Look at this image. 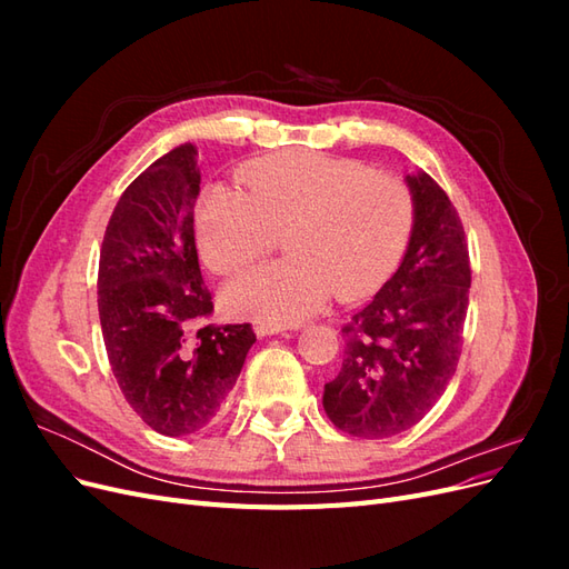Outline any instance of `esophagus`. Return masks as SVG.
Instances as JSON below:
<instances>
[{
	"instance_id": "obj_1",
	"label": "esophagus",
	"mask_w": 569,
	"mask_h": 569,
	"mask_svg": "<svg viewBox=\"0 0 569 569\" xmlns=\"http://www.w3.org/2000/svg\"><path fill=\"white\" fill-rule=\"evenodd\" d=\"M256 335L258 337H270V335H287L291 330H297V327H287V325H272V322H256Z\"/></svg>"
}]
</instances>
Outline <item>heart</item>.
Listing matches in <instances>:
<instances>
[{"instance_id":"1","label":"heart","mask_w":569,"mask_h":569,"mask_svg":"<svg viewBox=\"0 0 569 569\" xmlns=\"http://www.w3.org/2000/svg\"><path fill=\"white\" fill-rule=\"evenodd\" d=\"M247 192L209 184L194 211L197 247L218 274L244 270L284 232L289 258L232 280L222 299L237 316L291 325L337 291L368 297L408 244L416 197L393 173L306 149L272 153L239 170Z\"/></svg>"}]
</instances>
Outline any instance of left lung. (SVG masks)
<instances>
[{"instance_id":"8db88e82","label":"left lung","mask_w":569,"mask_h":569,"mask_svg":"<svg viewBox=\"0 0 569 569\" xmlns=\"http://www.w3.org/2000/svg\"><path fill=\"white\" fill-rule=\"evenodd\" d=\"M406 182L416 197L406 256L341 327L343 363L322 393L327 418L360 439L418 425L451 382L462 349L472 272L460 216L422 170Z\"/></svg>"}]
</instances>
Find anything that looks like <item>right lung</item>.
I'll use <instances>...</instances> for the list:
<instances>
[{"instance_id": "right-lung-1", "label": "right lung", "mask_w": 569, "mask_h": 569, "mask_svg": "<svg viewBox=\"0 0 569 569\" xmlns=\"http://www.w3.org/2000/svg\"><path fill=\"white\" fill-rule=\"evenodd\" d=\"M194 144L153 161L120 194L99 253L97 303L109 363L126 401L153 432L189 437L209 427L253 347L251 325H203L194 201Z\"/></svg>"}]
</instances>
